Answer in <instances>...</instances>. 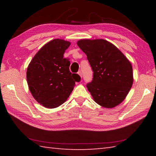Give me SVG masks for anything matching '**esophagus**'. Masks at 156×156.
<instances>
[{"mask_svg": "<svg viewBox=\"0 0 156 156\" xmlns=\"http://www.w3.org/2000/svg\"><path fill=\"white\" fill-rule=\"evenodd\" d=\"M78 74H79V76H80L81 78L82 77V72H81V71H79V72H78Z\"/></svg>", "mask_w": 156, "mask_h": 156, "instance_id": "34e87169", "label": "esophagus"}]
</instances>
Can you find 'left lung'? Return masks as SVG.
<instances>
[{"label": "left lung", "mask_w": 156, "mask_h": 156, "mask_svg": "<svg viewBox=\"0 0 156 156\" xmlns=\"http://www.w3.org/2000/svg\"><path fill=\"white\" fill-rule=\"evenodd\" d=\"M87 56L93 72L87 84L94 101L105 108H112L125 98L133 84L131 63L114 45L105 39H82L77 43Z\"/></svg>", "instance_id": "obj_1"}]
</instances>
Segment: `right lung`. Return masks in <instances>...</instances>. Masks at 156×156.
Here are the masks:
<instances>
[{"label": "right lung", "instance_id": "obj_1", "mask_svg": "<svg viewBox=\"0 0 156 156\" xmlns=\"http://www.w3.org/2000/svg\"><path fill=\"white\" fill-rule=\"evenodd\" d=\"M70 43L56 39L39 49L29 64L27 80L33 97L46 108H54L67 100L80 76L69 71L64 54Z\"/></svg>", "mask_w": 156, "mask_h": 156}]
</instances>
